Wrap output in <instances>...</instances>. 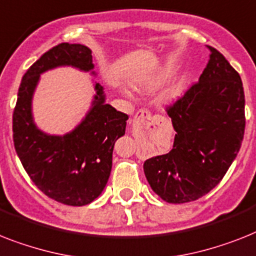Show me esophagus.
Masks as SVG:
<instances>
[{
	"instance_id": "esophagus-1",
	"label": "esophagus",
	"mask_w": 256,
	"mask_h": 256,
	"mask_svg": "<svg viewBox=\"0 0 256 256\" xmlns=\"http://www.w3.org/2000/svg\"><path fill=\"white\" fill-rule=\"evenodd\" d=\"M150 120H151V113H150L148 110H139L134 117V122H138V124L148 122Z\"/></svg>"
}]
</instances>
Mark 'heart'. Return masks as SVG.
Returning a JSON list of instances; mask_svg holds the SVG:
<instances>
[{"mask_svg": "<svg viewBox=\"0 0 256 256\" xmlns=\"http://www.w3.org/2000/svg\"><path fill=\"white\" fill-rule=\"evenodd\" d=\"M171 74L172 70L166 68V70H163L158 74H154V76H150V78H135V80H132V86H134L136 90H140V92H151L154 89H156L159 85L163 84L164 81L167 80ZM175 97V89H170V90H166V92L160 96L159 101H160V104H170Z\"/></svg>", "mask_w": 256, "mask_h": 256, "instance_id": "b5f03b06", "label": "heart"}]
</instances>
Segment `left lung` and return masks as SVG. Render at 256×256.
<instances>
[{"label":"left lung","instance_id":"left-lung-1","mask_svg":"<svg viewBox=\"0 0 256 256\" xmlns=\"http://www.w3.org/2000/svg\"><path fill=\"white\" fill-rule=\"evenodd\" d=\"M198 82L167 109L175 128L174 148L150 158L144 175L162 200H198L221 182L244 134V92L240 74L213 47Z\"/></svg>","mask_w":256,"mask_h":256}]
</instances>
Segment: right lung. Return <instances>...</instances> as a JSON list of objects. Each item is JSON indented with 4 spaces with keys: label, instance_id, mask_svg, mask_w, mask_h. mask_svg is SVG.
Segmentation results:
<instances>
[{
    "label": "right lung",
    "instance_id": "1",
    "mask_svg": "<svg viewBox=\"0 0 256 256\" xmlns=\"http://www.w3.org/2000/svg\"><path fill=\"white\" fill-rule=\"evenodd\" d=\"M58 67L93 70L92 51L84 44L60 43L39 58L22 78L13 113L16 155L35 186L50 198L70 206L90 204L109 180L114 143L124 135L128 116L105 104L96 82L92 106L80 124L64 135L42 132L32 117V97L40 74Z\"/></svg>",
    "mask_w": 256,
    "mask_h": 256
}]
</instances>
